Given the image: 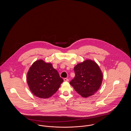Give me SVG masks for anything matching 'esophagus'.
<instances>
[{
    "label": "esophagus",
    "instance_id": "1",
    "mask_svg": "<svg viewBox=\"0 0 131 131\" xmlns=\"http://www.w3.org/2000/svg\"><path fill=\"white\" fill-rule=\"evenodd\" d=\"M64 81H69V79H67V78H64Z\"/></svg>",
    "mask_w": 131,
    "mask_h": 131
}]
</instances>
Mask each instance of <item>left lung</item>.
Wrapping results in <instances>:
<instances>
[{
    "label": "left lung",
    "instance_id": "1",
    "mask_svg": "<svg viewBox=\"0 0 131 131\" xmlns=\"http://www.w3.org/2000/svg\"><path fill=\"white\" fill-rule=\"evenodd\" d=\"M75 77L70 84L82 97L87 98L99 89L103 74L98 64L91 60H86L74 67Z\"/></svg>",
    "mask_w": 131,
    "mask_h": 131
}]
</instances>
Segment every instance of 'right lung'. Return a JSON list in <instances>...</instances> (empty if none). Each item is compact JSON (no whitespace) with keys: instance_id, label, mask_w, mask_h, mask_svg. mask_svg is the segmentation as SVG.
Returning <instances> with one entry per match:
<instances>
[{"instance_id":"add662e5","label":"right lung","mask_w":131,"mask_h":131,"mask_svg":"<svg viewBox=\"0 0 131 131\" xmlns=\"http://www.w3.org/2000/svg\"><path fill=\"white\" fill-rule=\"evenodd\" d=\"M63 81L52 65L42 60L33 63L27 74V82L31 92L40 98L52 96Z\"/></svg>"}]
</instances>
